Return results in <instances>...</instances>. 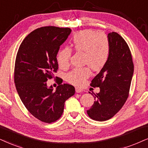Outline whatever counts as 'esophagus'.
<instances>
[{
    "instance_id": "esophagus-1",
    "label": "esophagus",
    "mask_w": 148,
    "mask_h": 148,
    "mask_svg": "<svg viewBox=\"0 0 148 148\" xmlns=\"http://www.w3.org/2000/svg\"><path fill=\"white\" fill-rule=\"evenodd\" d=\"M75 91H76V92H82L83 90H82V89L79 88V87H76Z\"/></svg>"
}]
</instances>
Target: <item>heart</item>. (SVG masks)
I'll use <instances>...</instances> for the list:
<instances>
[{
	"mask_svg": "<svg viewBox=\"0 0 148 148\" xmlns=\"http://www.w3.org/2000/svg\"><path fill=\"white\" fill-rule=\"evenodd\" d=\"M72 47L75 51L84 53V64H87L93 71H100L109 59L110 47L106 36L97 34L91 29H86L76 33L72 40ZM71 50L68 48L61 49L57 60L62 69L68 68L70 65ZM88 67L74 69L66 75L69 82L80 86L90 76Z\"/></svg>",
	"mask_w": 148,
	"mask_h": 148,
	"instance_id": "obj_1",
	"label": "heart"
}]
</instances>
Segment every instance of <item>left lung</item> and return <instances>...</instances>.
Instances as JSON below:
<instances>
[{
    "label": "left lung",
    "instance_id": "8db88e82",
    "mask_svg": "<svg viewBox=\"0 0 148 148\" xmlns=\"http://www.w3.org/2000/svg\"><path fill=\"white\" fill-rule=\"evenodd\" d=\"M108 39L110 53L107 63L94 79L90 86L99 87L94 97L93 105L87 114L92 119L103 121L114 116L124 105L129 95L134 64L128 45L119 34L109 33Z\"/></svg>",
    "mask_w": 148,
    "mask_h": 148
}]
</instances>
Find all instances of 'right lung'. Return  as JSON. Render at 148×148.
<instances>
[{
  "instance_id": "1",
  "label": "right lung",
  "mask_w": 148,
  "mask_h": 148,
  "mask_svg": "<svg viewBox=\"0 0 148 148\" xmlns=\"http://www.w3.org/2000/svg\"><path fill=\"white\" fill-rule=\"evenodd\" d=\"M71 32L70 28H38L23 40L16 55L14 82L18 95L29 112L45 123L59 119L66 100L75 92L73 86L62 84L61 78L56 80V90L47 85L57 72L58 51Z\"/></svg>"
}]
</instances>
